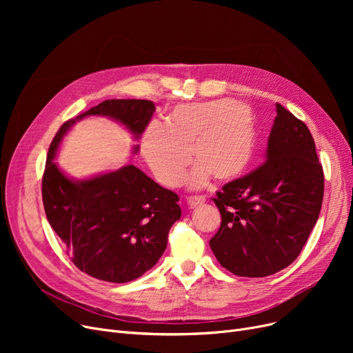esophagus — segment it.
Returning a JSON list of instances; mask_svg holds the SVG:
<instances>
[{"label": "esophagus", "mask_w": 353, "mask_h": 353, "mask_svg": "<svg viewBox=\"0 0 353 353\" xmlns=\"http://www.w3.org/2000/svg\"><path fill=\"white\" fill-rule=\"evenodd\" d=\"M206 201V199H205V196H189L188 197V205L190 206V208H196V206H199V205H203V203Z\"/></svg>", "instance_id": "1"}]
</instances>
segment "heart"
I'll return each mask as SVG.
<instances>
[{"label": "heart", "instance_id": "b5f03b06", "mask_svg": "<svg viewBox=\"0 0 353 353\" xmlns=\"http://www.w3.org/2000/svg\"><path fill=\"white\" fill-rule=\"evenodd\" d=\"M256 137L249 105L228 99L190 103L176 107L165 125L147 128L143 153L156 179L176 186L190 163V148L197 164L189 183L201 186L210 176L225 181L242 174L253 159Z\"/></svg>", "mask_w": 353, "mask_h": 353}]
</instances>
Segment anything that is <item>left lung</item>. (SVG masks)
<instances>
[{
    "label": "left lung",
    "mask_w": 353,
    "mask_h": 353,
    "mask_svg": "<svg viewBox=\"0 0 353 353\" xmlns=\"http://www.w3.org/2000/svg\"><path fill=\"white\" fill-rule=\"evenodd\" d=\"M276 111L268 160L213 197L221 221L210 248L236 276L265 277L288 268L322 208L325 177L309 128L282 104Z\"/></svg>",
    "instance_id": "obj_1"
}]
</instances>
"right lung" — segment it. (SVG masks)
<instances>
[{"label":"right lung","instance_id":"add662e5","mask_svg":"<svg viewBox=\"0 0 353 353\" xmlns=\"http://www.w3.org/2000/svg\"><path fill=\"white\" fill-rule=\"evenodd\" d=\"M154 110L148 100H105L65 121L48 148L41 183L47 219L71 262L104 282H132L157 263L169 230L181 214L179 196L133 164L90 180L72 181L52 159L76 120L108 116L139 137Z\"/></svg>","mask_w":353,"mask_h":353}]
</instances>
